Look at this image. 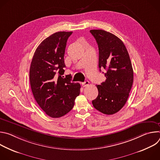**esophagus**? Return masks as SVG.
<instances>
[{
    "mask_svg": "<svg viewBox=\"0 0 160 160\" xmlns=\"http://www.w3.org/2000/svg\"><path fill=\"white\" fill-rule=\"evenodd\" d=\"M82 86L83 87H87V86H88L89 85V82L88 81H85L83 83H82Z\"/></svg>",
    "mask_w": 160,
    "mask_h": 160,
    "instance_id": "34e87169",
    "label": "esophagus"
}]
</instances>
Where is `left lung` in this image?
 Wrapping results in <instances>:
<instances>
[{"instance_id": "1", "label": "left lung", "mask_w": 160, "mask_h": 160, "mask_svg": "<svg viewBox=\"0 0 160 160\" xmlns=\"http://www.w3.org/2000/svg\"><path fill=\"white\" fill-rule=\"evenodd\" d=\"M90 32L98 45L99 70L106 71L105 82L97 85L99 94L92 104L105 115H113L123 107L129 96L133 80L132 62L125 45L116 35L102 30Z\"/></svg>"}]
</instances>
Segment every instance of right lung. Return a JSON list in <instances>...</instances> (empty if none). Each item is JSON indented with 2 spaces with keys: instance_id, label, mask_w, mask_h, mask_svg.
I'll return each instance as SVG.
<instances>
[{
  "instance_id": "right-lung-1",
  "label": "right lung",
  "mask_w": 160,
  "mask_h": 160,
  "mask_svg": "<svg viewBox=\"0 0 160 160\" xmlns=\"http://www.w3.org/2000/svg\"><path fill=\"white\" fill-rule=\"evenodd\" d=\"M72 32H58L43 40L34 53L30 68L33 95L42 109L52 118L70 111L80 92V85L71 82L70 75L63 78L64 56Z\"/></svg>"
}]
</instances>
